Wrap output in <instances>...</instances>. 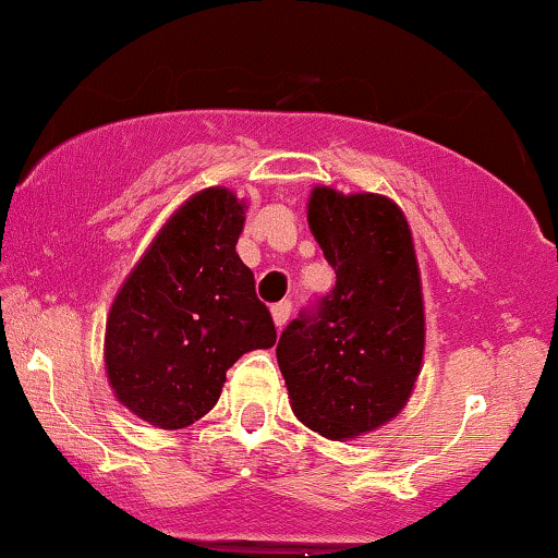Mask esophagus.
Wrapping results in <instances>:
<instances>
[{
	"instance_id": "esophagus-1",
	"label": "esophagus",
	"mask_w": 558,
	"mask_h": 558,
	"mask_svg": "<svg viewBox=\"0 0 558 558\" xmlns=\"http://www.w3.org/2000/svg\"><path fill=\"white\" fill-rule=\"evenodd\" d=\"M288 317H291V304H288V301H280V304L272 306V322L278 330H283Z\"/></svg>"
}]
</instances>
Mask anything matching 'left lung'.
Wrapping results in <instances>:
<instances>
[{
	"label": "left lung",
	"instance_id": "obj_1",
	"mask_svg": "<svg viewBox=\"0 0 558 558\" xmlns=\"http://www.w3.org/2000/svg\"><path fill=\"white\" fill-rule=\"evenodd\" d=\"M335 288L280 335L278 366L301 424L345 441L389 424L424 364L426 314L405 213L374 192L314 186L306 203Z\"/></svg>",
	"mask_w": 558,
	"mask_h": 558
}]
</instances>
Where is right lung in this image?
<instances>
[{
  "label": "right lung",
  "instance_id": "1",
  "mask_svg": "<svg viewBox=\"0 0 558 558\" xmlns=\"http://www.w3.org/2000/svg\"><path fill=\"white\" fill-rule=\"evenodd\" d=\"M246 203L207 186L160 226L106 317L104 364L126 411L166 428L213 411L226 372L275 345V325L236 254Z\"/></svg>",
  "mask_w": 558,
  "mask_h": 558
}]
</instances>
